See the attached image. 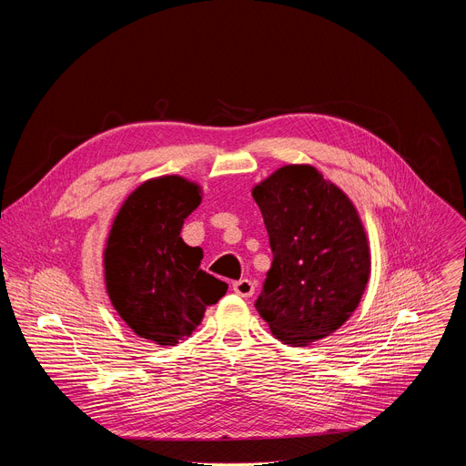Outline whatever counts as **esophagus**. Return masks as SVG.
<instances>
[{
    "mask_svg": "<svg viewBox=\"0 0 466 466\" xmlns=\"http://www.w3.org/2000/svg\"><path fill=\"white\" fill-rule=\"evenodd\" d=\"M232 289H234L236 295H239L243 299H249V297H253V292H255V283L251 279H239L232 285Z\"/></svg>",
    "mask_w": 466,
    "mask_h": 466,
    "instance_id": "34e87169",
    "label": "esophagus"
}]
</instances>
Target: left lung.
Here are the masks:
<instances>
[{
    "mask_svg": "<svg viewBox=\"0 0 466 466\" xmlns=\"http://www.w3.org/2000/svg\"><path fill=\"white\" fill-rule=\"evenodd\" d=\"M274 253L255 306L292 348L336 332L370 278V248L348 194L309 164L276 169L251 190Z\"/></svg>",
    "mask_w": 466,
    "mask_h": 466,
    "instance_id": "left-lung-1",
    "label": "left lung"
}]
</instances>
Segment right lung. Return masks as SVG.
I'll return each instance as SVG.
<instances>
[{
    "mask_svg": "<svg viewBox=\"0 0 466 466\" xmlns=\"http://www.w3.org/2000/svg\"><path fill=\"white\" fill-rule=\"evenodd\" d=\"M202 188L181 176L141 183L120 206L104 251L109 300L139 338L176 346L228 285L204 270V251L181 238Z\"/></svg>",
    "mask_w": 466,
    "mask_h": 466,
    "instance_id": "add662e5",
    "label": "right lung"
}]
</instances>
